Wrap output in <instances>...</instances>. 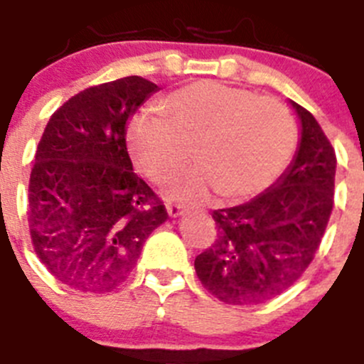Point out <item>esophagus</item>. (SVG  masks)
Wrapping results in <instances>:
<instances>
[{
  "instance_id": "esophagus-1",
  "label": "esophagus",
  "mask_w": 364,
  "mask_h": 364,
  "mask_svg": "<svg viewBox=\"0 0 364 364\" xmlns=\"http://www.w3.org/2000/svg\"><path fill=\"white\" fill-rule=\"evenodd\" d=\"M167 215L171 218H176L180 217V215H184V208L180 204H169L167 205Z\"/></svg>"
}]
</instances>
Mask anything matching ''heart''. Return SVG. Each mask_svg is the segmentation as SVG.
Listing matches in <instances>:
<instances>
[{
    "mask_svg": "<svg viewBox=\"0 0 364 364\" xmlns=\"http://www.w3.org/2000/svg\"><path fill=\"white\" fill-rule=\"evenodd\" d=\"M166 120L138 114L127 127V147L144 176L167 184L189 164L198 166L173 186L188 200L211 191L239 200L275 182L294 153L295 122L273 98L213 80H200L162 102Z\"/></svg>",
    "mask_w": 364,
    "mask_h": 364,
    "instance_id": "b5f03b06",
    "label": "heart"
}]
</instances>
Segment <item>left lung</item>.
I'll return each mask as SVG.
<instances>
[{"label": "left lung", "instance_id": "1", "mask_svg": "<svg viewBox=\"0 0 364 364\" xmlns=\"http://www.w3.org/2000/svg\"><path fill=\"white\" fill-rule=\"evenodd\" d=\"M297 114V151L275 184L215 210L217 240L195 259L204 288L226 304H260L286 291L314 259L333 208L336 151L311 112Z\"/></svg>", "mask_w": 364, "mask_h": 364}]
</instances>
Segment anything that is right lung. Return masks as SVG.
<instances>
[{
  "label": "right lung",
  "mask_w": 364,
  "mask_h": 364,
  "mask_svg": "<svg viewBox=\"0 0 364 364\" xmlns=\"http://www.w3.org/2000/svg\"><path fill=\"white\" fill-rule=\"evenodd\" d=\"M156 91L140 76L89 87L45 127L28 184V224L34 252L69 288H118L167 220L125 146L127 122Z\"/></svg>",
  "instance_id": "right-lung-1"
}]
</instances>
